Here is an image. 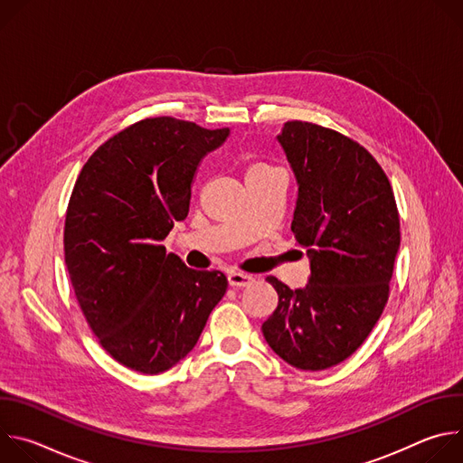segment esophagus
Instances as JSON below:
<instances>
[{
    "label": "esophagus",
    "mask_w": 463,
    "mask_h": 463,
    "mask_svg": "<svg viewBox=\"0 0 463 463\" xmlns=\"http://www.w3.org/2000/svg\"><path fill=\"white\" fill-rule=\"evenodd\" d=\"M227 280H229V286H231V288H247V286H250V284L254 282L252 277L243 275V273H231V275L227 277Z\"/></svg>",
    "instance_id": "34e87169"
}]
</instances>
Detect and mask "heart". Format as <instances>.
<instances>
[{
  "label": "heart",
  "instance_id": "obj_1",
  "mask_svg": "<svg viewBox=\"0 0 463 463\" xmlns=\"http://www.w3.org/2000/svg\"><path fill=\"white\" fill-rule=\"evenodd\" d=\"M268 170H273L269 165L266 163H252L247 172H245V177H250V175H256V174H261V172H268Z\"/></svg>",
  "mask_w": 463,
  "mask_h": 463
}]
</instances>
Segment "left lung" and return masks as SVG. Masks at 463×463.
I'll return each mask as SVG.
<instances>
[{
    "mask_svg": "<svg viewBox=\"0 0 463 463\" xmlns=\"http://www.w3.org/2000/svg\"><path fill=\"white\" fill-rule=\"evenodd\" d=\"M279 143L298 183L291 231L307 249L311 277L304 289L266 279L279 306L261 332L286 363L317 372L348 359L379 320L402 241L400 213L384 170L357 141L288 120Z\"/></svg>",
    "mask_w": 463,
    "mask_h": 463,
    "instance_id": "1",
    "label": "left lung"
}]
</instances>
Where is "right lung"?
I'll return each instance as SVG.
<instances>
[{"mask_svg":"<svg viewBox=\"0 0 463 463\" xmlns=\"http://www.w3.org/2000/svg\"><path fill=\"white\" fill-rule=\"evenodd\" d=\"M227 136L229 128L143 118L100 145L77 177L65 266L91 332L126 368L159 373L179 363L227 291L223 273L188 269L161 245L188 214L197 165Z\"/></svg>","mask_w":463,"mask_h":463,"instance_id":"obj_1","label":"right lung"}]
</instances>
